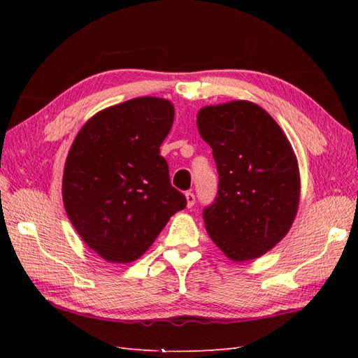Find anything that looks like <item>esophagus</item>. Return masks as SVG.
<instances>
[{
	"label": "esophagus",
	"mask_w": 358,
	"mask_h": 358,
	"mask_svg": "<svg viewBox=\"0 0 358 358\" xmlns=\"http://www.w3.org/2000/svg\"><path fill=\"white\" fill-rule=\"evenodd\" d=\"M185 199H187V206H188V208H192L194 203H196V196H194L192 192H187L185 194Z\"/></svg>",
	"instance_id": "obj_1"
}]
</instances>
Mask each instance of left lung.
Here are the masks:
<instances>
[{"mask_svg":"<svg viewBox=\"0 0 358 358\" xmlns=\"http://www.w3.org/2000/svg\"><path fill=\"white\" fill-rule=\"evenodd\" d=\"M213 150L218 197L203 212L206 231L233 262L264 255L289 231L300 201V171L282 128L263 107L234 100L197 113Z\"/></svg>","mask_w":358,"mask_h":358,"instance_id":"left-lung-1","label":"left lung"}]
</instances>
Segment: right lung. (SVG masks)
Listing matches in <instances>:
<instances>
[{
  "label": "right lung",
  "mask_w": 358,
  "mask_h": 358,
  "mask_svg": "<svg viewBox=\"0 0 358 358\" xmlns=\"http://www.w3.org/2000/svg\"><path fill=\"white\" fill-rule=\"evenodd\" d=\"M173 119L171 101L138 96L95 113L74 138L64 166V208L82 241L106 262L140 258L185 209L159 155Z\"/></svg>",
  "instance_id": "1"
}]
</instances>
